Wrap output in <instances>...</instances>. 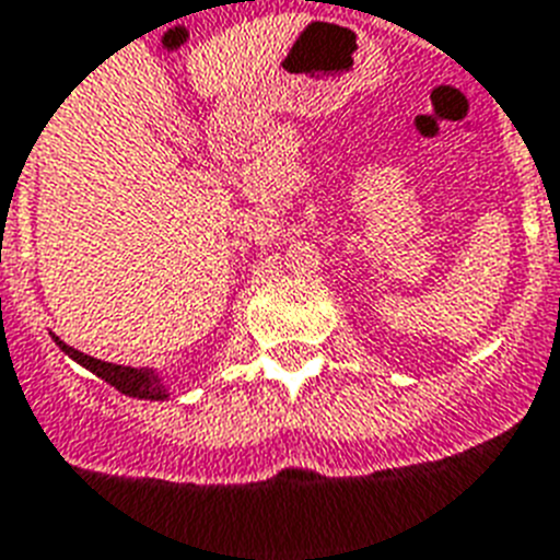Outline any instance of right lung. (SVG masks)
I'll return each mask as SVG.
<instances>
[{
	"mask_svg": "<svg viewBox=\"0 0 560 560\" xmlns=\"http://www.w3.org/2000/svg\"><path fill=\"white\" fill-rule=\"evenodd\" d=\"M54 342L59 345V351L71 357L77 365H83L85 371L97 374L103 383H108L112 388H117L126 397L135 399H170V388L163 383V374L158 368H131V365H115V362H103V359H94L89 353L77 351L71 345H66L59 336H54Z\"/></svg>",
	"mask_w": 560,
	"mask_h": 560,
	"instance_id": "1",
	"label": "right lung"
}]
</instances>
